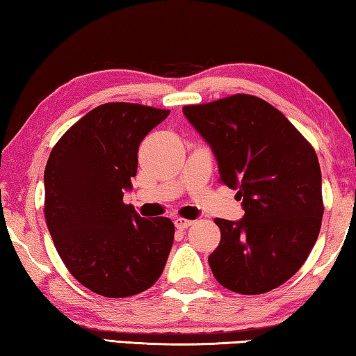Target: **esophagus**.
Instances as JSON below:
<instances>
[{"mask_svg": "<svg viewBox=\"0 0 356 356\" xmlns=\"http://www.w3.org/2000/svg\"><path fill=\"white\" fill-rule=\"evenodd\" d=\"M191 225H193L191 220H185V218H182V216H177V218L174 220V226H176L177 229H180V231H184V229L190 227Z\"/></svg>", "mask_w": 356, "mask_h": 356, "instance_id": "1", "label": "esophagus"}]
</instances>
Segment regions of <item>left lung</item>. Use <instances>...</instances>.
Returning a JSON list of instances; mask_svg holds the SVG:
<instances>
[{
    "label": "left lung",
    "instance_id": "obj_1",
    "mask_svg": "<svg viewBox=\"0 0 356 356\" xmlns=\"http://www.w3.org/2000/svg\"><path fill=\"white\" fill-rule=\"evenodd\" d=\"M218 161L220 182L236 188L240 221L215 218L218 248L209 256L221 286L237 293L273 291L292 278L322 226V174L314 147L281 111L236 94L184 106Z\"/></svg>",
    "mask_w": 356,
    "mask_h": 356
}]
</instances>
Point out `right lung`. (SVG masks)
<instances>
[{
    "label": "right lung",
    "instance_id": "right-lung-1",
    "mask_svg": "<svg viewBox=\"0 0 356 356\" xmlns=\"http://www.w3.org/2000/svg\"><path fill=\"white\" fill-rule=\"evenodd\" d=\"M168 114L140 104H104L72 125L48 156V231L72 276L102 297L147 291L170 256L172 221L141 218L122 201L136 176L138 147Z\"/></svg>",
    "mask_w": 356,
    "mask_h": 356
}]
</instances>
